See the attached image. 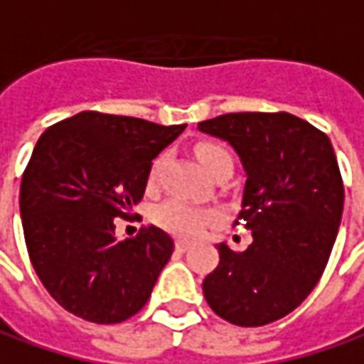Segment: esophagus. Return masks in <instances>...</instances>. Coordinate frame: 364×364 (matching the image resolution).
<instances>
[{
  "instance_id": "esophagus-1",
  "label": "esophagus",
  "mask_w": 364,
  "mask_h": 364,
  "mask_svg": "<svg viewBox=\"0 0 364 364\" xmlns=\"http://www.w3.org/2000/svg\"><path fill=\"white\" fill-rule=\"evenodd\" d=\"M189 246H191L189 240H183V238H177V240H175V248H177V250H181V252H185Z\"/></svg>"
}]
</instances>
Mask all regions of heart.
Here are the masks:
<instances>
[{
	"label": "heart",
	"instance_id": "heart-1",
	"mask_svg": "<svg viewBox=\"0 0 364 364\" xmlns=\"http://www.w3.org/2000/svg\"><path fill=\"white\" fill-rule=\"evenodd\" d=\"M196 156H198L199 165L205 168V173L212 175L215 168L230 165L232 156L226 146H222L220 142H199L196 144ZM163 166V159H156L151 168L149 181L154 183L159 177V171ZM156 222L168 232L179 234V236H198L201 230L205 228L213 220V212L210 210H201L196 208L183 199H168L163 205L156 208L154 212Z\"/></svg>",
	"mask_w": 364,
	"mask_h": 364
}]
</instances>
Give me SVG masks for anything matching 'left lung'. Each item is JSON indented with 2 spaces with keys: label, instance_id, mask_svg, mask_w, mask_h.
<instances>
[{
  "label": "left lung",
  "instance_id": "8db88e82",
  "mask_svg": "<svg viewBox=\"0 0 364 364\" xmlns=\"http://www.w3.org/2000/svg\"><path fill=\"white\" fill-rule=\"evenodd\" d=\"M198 128L240 154L246 185L236 224L252 230L242 252L218 246L203 297L230 324H271L308 297L328 264L344 205L336 154L322 130L287 112L224 114Z\"/></svg>",
  "mask_w": 364,
  "mask_h": 364
}]
</instances>
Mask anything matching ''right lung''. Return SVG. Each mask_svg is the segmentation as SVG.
Here are the masks:
<instances>
[{
  "instance_id": "1",
  "label": "right lung",
  "mask_w": 364,
  "mask_h": 364,
  "mask_svg": "<svg viewBox=\"0 0 364 364\" xmlns=\"http://www.w3.org/2000/svg\"><path fill=\"white\" fill-rule=\"evenodd\" d=\"M185 126L89 109L38 138L20 185L26 248L44 289L73 316L119 324L146 306L173 240L156 226L118 240L114 220L130 218L152 159Z\"/></svg>"
}]
</instances>
